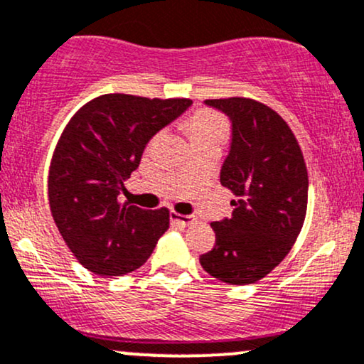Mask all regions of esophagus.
I'll list each match as a JSON object with an SVG mask.
<instances>
[{"label": "esophagus", "mask_w": 364, "mask_h": 364, "mask_svg": "<svg viewBox=\"0 0 364 364\" xmlns=\"http://www.w3.org/2000/svg\"><path fill=\"white\" fill-rule=\"evenodd\" d=\"M171 220L176 222V224H179V225H191V224H195V217L181 215V213H176V212H171Z\"/></svg>", "instance_id": "obj_1"}]
</instances>
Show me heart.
I'll return each mask as SVG.
<instances>
[{"instance_id": "1", "label": "heart", "mask_w": 364, "mask_h": 364, "mask_svg": "<svg viewBox=\"0 0 364 364\" xmlns=\"http://www.w3.org/2000/svg\"><path fill=\"white\" fill-rule=\"evenodd\" d=\"M186 129L190 132L191 142L196 144L210 139H225L229 124L222 113L212 108H198L186 120Z\"/></svg>"}]
</instances>
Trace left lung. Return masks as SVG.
<instances>
[{
    "instance_id": "1",
    "label": "left lung",
    "mask_w": 364,
    "mask_h": 364,
    "mask_svg": "<svg viewBox=\"0 0 364 364\" xmlns=\"http://www.w3.org/2000/svg\"><path fill=\"white\" fill-rule=\"evenodd\" d=\"M232 120L220 183L237 196L230 218L213 222L203 269L229 284L259 282L284 259L307 215L309 174L295 134L273 108L244 96L207 100Z\"/></svg>"
}]
</instances>
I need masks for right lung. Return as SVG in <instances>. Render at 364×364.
<instances>
[{
	"mask_svg": "<svg viewBox=\"0 0 364 364\" xmlns=\"http://www.w3.org/2000/svg\"><path fill=\"white\" fill-rule=\"evenodd\" d=\"M190 105L188 98L108 93L82 105L64 127L49 168V205L87 271L122 277L140 268L169 229L168 208H139L118 195L152 135Z\"/></svg>",
	"mask_w": 364,
	"mask_h": 364,
	"instance_id": "obj_1",
	"label": "right lung"
}]
</instances>
